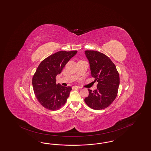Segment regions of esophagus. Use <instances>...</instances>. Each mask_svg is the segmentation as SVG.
I'll use <instances>...</instances> for the list:
<instances>
[{"label":"esophagus","mask_w":151,"mask_h":151,"mask_svg":"<svg viewBox=\"0 0 151 151\" xmlns=\"http://www.w3.org/2000/svg\"><path fill=\"white\" fill-rule=\"evenodd\" d=\"M72 88H73V89H76V88H80V87H79V86H73L72 87Z\"/></svg>","instance_id":"esophagus-1"}]
</instances>
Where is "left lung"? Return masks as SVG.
<instances>
[{
  "label": "left lung",
  "mask_w": 151,
  "mask_h": 151,
  "mask_svg": "<svg viewBox=\"0 0 151 151\" xmlns=\"http://www.w3.org/2000/svg\"><path fill=\"white\" fill-rule=\"evenodd\" d=\"M90 64L91 74L97 81V89L88 88V96L85 102L95 110L108 107L116 97L119 86V75L114 63L109 57L96 51H85Z\"/></svg>",
  "instance_id": "8db88e82"
}]
</instances>
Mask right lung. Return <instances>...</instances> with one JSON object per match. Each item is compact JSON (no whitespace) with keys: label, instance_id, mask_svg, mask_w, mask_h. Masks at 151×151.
Segmentation results:
<instances>
[{"label":"right lung","instance_id":"right-lung-1","mask_svg":"<svg viewBox=\"0 0 151 151\" xmlns=\"http://www.w3.org/2000/svg\"><path fill=\"white\" fill-rule=\"evenodd\" d=\"M77 51H59L42 61L32 78L37 99L46 109L56 110L66 103L72 88L56 83V77L61 73L68 61Z\"/></svg>","mask_w":151,"mask_h":151}]
</instances>
